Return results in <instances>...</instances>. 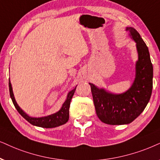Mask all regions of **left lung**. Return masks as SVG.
<instances>
[{
	"label": "left lung",
	"mask_w": 160,
	"mask_h": 160,
	"mask_svg": "<svg viewBox=\"0 0 160 160\" xmlns=\"http://www.w3.org/2000/svg\"><path fill=\"white\" fill-rule=\"evenodd\" d=\"M125 30L136 43L138 53L135 79L131 86L122 94H113L89 83L97 115L108 125L133 122L144 111L152 93L153 66L148 48L134 28L126 27Z\"/></svg>",
	"instance_id": "left-lung-1"
}]
</instances>
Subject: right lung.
Segmentation results:
<instances>
[{"instance_id": "1", "label": "right lung", "mask_w": 160, "mask_h": 160, "mask_svg": "<svg viewBox=\"0 0 160 160\" xmlns=\"http://www.w3.org/2000/svg\"><path fill=\"white\" fill-rule=\"evenodd\" d=\"M9 87L10 98H11L12 100V102L14 106L15 107V108L17 109L18 112L20 113V114H21V116L23 117L25 120H27L29 123H31L32 125H35V126L41 127V128H51L60 126V125L65 124V123L68 122V118H69V107L71 100H72V97H73L74 92H75L77 86L73 90L70 91V92L68 93L67 98H66L65 102H63L61 108H60L58 112L54 113V114H52L51 115H48V116L42 117H32L29 116L26 112H24L20 108V106H18L17 102H16L15 97H14L12 87L10 80H9Z\"/></svg>"}]
</instances>
